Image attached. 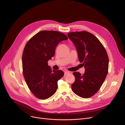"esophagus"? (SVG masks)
<instances>
[{
    "instance_id": "1",
    "label": "esophagus",
    "mask_w": 125,
    "mask_h": 125,
    "mask_svg": "<svg viewBox=\"0 0 125 125\" xmlns=\"http://www.w3.org/2000/svg\"><path fill=\"white\" fill-rule=\"evenodd\" d=\"M71 73V72H69V71H65V73H64V75H65V76L67 75H68L69 74H70V73Z\"/></svg>"
}]
</instances>
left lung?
Masks as SVG:
<instances>
[{
    "label": "left lung",
    "mask_w": 125,
    "mask_h": 125,
    "mask_svg": "<svg viewBox=\"0 0 125 125\" xmlns=\"http://www.w3.org/2000/svg\"><path fill=\"white\" fill-rule=\"evenodd\" d=\"M68 38L75 45L79 60L85 68L84 73L74 72L75 81L72 84L77 95L90 98L94 95L102 85L108 72L109 58L99 40L86 31L69 32Z\"/></svg>",
    "instance_id": "8db88e82"
}]
</instances>
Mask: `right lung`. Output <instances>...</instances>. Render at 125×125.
Instances as JSON below:
<instances>
[{
	"label": "right lung",
	"instance_id": "obj_1",
	"mask_svg": "<svg viewBox=\"0 0 125 125\" xmlns=\"http://www.w3.org/2000/svg\"><path fill=\"white\" fill-rule=\"evenodd\" d=\"M68 40L66 35L55 31H42L27 42L22 55L23 74L31 93L46 99L54 94L57 82L64 76L61 70H52L48 61L55 54L57 44Z\"/></svg>",
	"mask_w": 125,
	"mask_h": 125
}]
</instances>
